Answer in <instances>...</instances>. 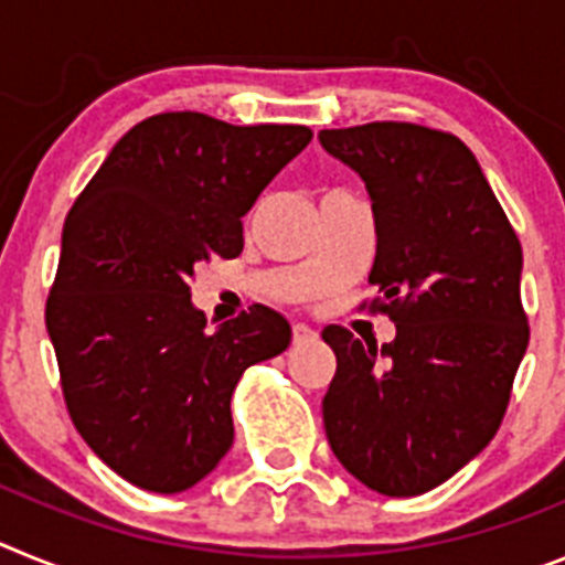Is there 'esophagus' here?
Returning <instances> with one entry per match:
<instances>
[{
  "mask_svg": "<svg viewBox=\"0 0 565 565\" xmlns=\"http://www.w3.org/2000/svg\"><path fill=\"white\" fill-rule=\"evenodd\" d=\"M319 333L313 328H308L306 322H297L294 326V344H308V342H317Z\"/></svg>",
  "mask_w": 565,
  "mask_h": 565,
  "instance_id": "1",
  "label": "esophagus"
}]
</instances>
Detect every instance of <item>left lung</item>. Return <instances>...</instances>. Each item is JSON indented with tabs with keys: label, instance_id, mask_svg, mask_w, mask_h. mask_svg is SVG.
Wrapping results in <instances>:
<instances>
[{
	"label": "left lung",
	"instance_id": "obj_1",
	"mask_svg": "<svg viewBox=\"0 0 565 565\" xmlns=\"http://www.w3.org/2000/svg\"><path fill=\"white\" fill-rule=\"evenodd\" d=\"M319 143L364 181L376 223L373 306L396 322L379 348L328 326L337 373L328 444L379 495L452 478L492 441L529 344L523 252L476 154L456 135L376 121Z\"/></svg>",
	"mask_w": 565,
	"mask_h": 565
}]
</instances>
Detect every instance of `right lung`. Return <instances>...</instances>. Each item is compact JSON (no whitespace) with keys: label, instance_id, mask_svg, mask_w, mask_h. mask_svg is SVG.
Wrapping results in <instances>:
<instances>
[{"label":"right lung","instance_id":"obj_1","mask_svg":"<svg viewBox=\"0 0 565 565\" xmlns=\"http://www.w3.org/2000/svg\"><path fill=\"white\" fill-rule=\"evenodd\" d=\"M311 138L294 124L152 115L70 209L47 333L76 430L135 487L174 495L203 481L234 441L243 371L291 342L266 306L209 333L189 279L201 259L243 252V217Z\"/></svg>","mask_w":565,"mask_h":565}]
</instances>
